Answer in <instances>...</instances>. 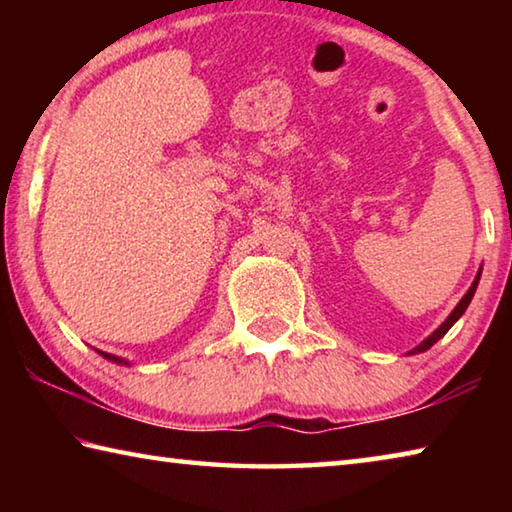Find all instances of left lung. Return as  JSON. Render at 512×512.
<instances>
[{
  "label": "left lung",
  "mask_w": 512,
  "mask_h": 512,
  "mask_svg": "<svg viewBox=\"0 0 512 512\" xmlns=\"http://www.w3.org/2000/svg\"><path fill=\"white\" fill-rule=\"evenodd\" d=\"M479 280H481V271L479 273H476V277H474V282H472V287L470 289H467V293H465V296L461 298V302H458V305L454 307V311H452V314H449L447 316V320H445V323L443 325H440L438 329H436V332H433L431 336H427V339H424L420 345H418V348H413L409 354H418V352H424V350H429L431 348V345L433 343H436V341H440V339H443V336L449 332V329H452V325L456 323V320L458 318H461L463 314H465V309H467V305H470V302H472V298H474V291H476V287H479Z\"/></svg>",
  "instance_id": "obj_1"
}]
</instances>
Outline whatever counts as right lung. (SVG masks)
Segmentation results:
<instances>
[{"label": "right lung", "mask_w": 512, "mask_h": 512, "mask_svg": "<svg viewBox=\"0 0 512 512\" xmlns=\"http://www.w3.org/2000/svg\"><path fill=\"white\" fill-rule=\"evenodd\" d=\"M103 359H108V361H115V363H119V366H131V363H128L126 359H121V357H115V354H108V352H101V350H97Z\"/></svg>", "instance_id": "add662e5"}]
</instances>
